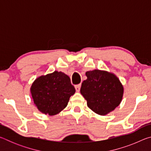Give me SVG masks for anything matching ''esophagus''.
I'll return each mask as SVG.
<instances>
[{
    "mask_svg": "<svg viewBox=\"0 0 151 151\" xmlns=\"http://www.w3.org/2000/svg\"><path fill=\"white\" fill-rule=\"evenodd\" d=\"M81 84H78V85H75V87L76 91H77V92H78L79 91H80V89H81Z\"/></svg>",
    "mask_w": 151,
    "mask_h": 151,
    "instance_id": "1",
    "label": "esophagus"
}]
</instances>
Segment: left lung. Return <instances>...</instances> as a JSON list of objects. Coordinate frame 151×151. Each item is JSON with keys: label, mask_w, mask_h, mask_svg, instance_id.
<instances>
[{"label": "left lung", "mask_w": 151, "mask_h": 151, "mask_svg": "<svg viewBox=\"0 0 151 151\" xmlns=\"http://www.w3.org/2000/svg\"><path fill=\"white\" fill-rule=\"evenodd\" d=\"M87 79L82 83L81 93L87 106L95 113L106 115L114 111L122 101L124 88L118 77L104 70L86 73Z\"/></svg>", "instance_id": "left-lung-1"}]
</instances>
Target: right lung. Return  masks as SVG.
Masks as SVG:
<instances>
[{
  "mask_svg": "<svg viewBox=\"0 0 151 151\" xmlns=\"http://www.w3.org/2000/svg\"><path fill=\"white\" fill-rule=\"evenodd\" d=\"M34 103L42 113L55 115L67 106L70 97L75 93L69 76L55 71L40 76L30 87Z\"/></svg>",
  "mask_w": 151,
  "mask_h": 151,
  "instance_id": "add662e5",
  "label": "right lung"
}]
</instances>
